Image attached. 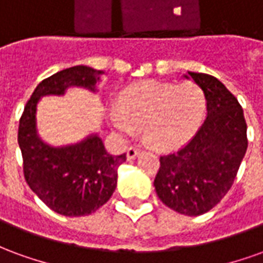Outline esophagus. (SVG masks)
I'll return each instance as SVG.
<instances>
[{
    "label": "esophagus",
    "instance_id": "obj_1",
    "mask_svg": "<svg viewBox=\"0 0 263 263\" xmlns=\"http://www.w3.org/2000/svg\"><path fill=\"white\" fill-rule=\"evenodd\" d=\"M138 154H139V149L131 146V148H128V151H126V158H128V160H131L134 158H137Z\"/></svg>",
    "mask_w": 263,
    "mask_h": 263
}]
</instances>
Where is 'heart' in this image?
Here are the masks:
<instances>
[{
    "label": "heart",
    "instance_id": "obj_1",
    "mask_svg": "<svg viewBox=\"0 0 263 263\" xmlns=\"http://www.w3.org/2000/svg\"><path fill=\"white\" fill-rule=\"evenodd\" d=\"M205 114V98L193 81H139L121 92L108 120L121 137H132L142 126L154 148L173 149L193 137Z\"/></svg>",
    "mask_w": 263,
    "mask_h": 263
}]
</instances>
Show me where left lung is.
<instances>
[{"label": "left lung", "mask_w": 263, "mask_h": 263, "mask_svg": "<svg viewBox=\"0 0 263 263\" xmlns=\"http://www.w3.org/2000/svg\"><path fill=\"white\" fill-rule=\"evenodd\" d=\"M204 92L207 118L179 151L160 156L155 190L184 215H201L220 203L235 180L247 148V122L238 100L218 79L187 71Z\"/></svg>", "instance_id": "obj_1"}]
</instances>
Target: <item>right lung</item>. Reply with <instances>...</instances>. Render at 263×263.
I'll return each mask as SVG.
<instances>
[{"mask_svg":"<svg viewBox=\"0 0 263 263\" xmlns=\"http://www.w3.org/2000/svg\"><path fill=\"white\" fill-rule=\"evenodd\" d=\"M101 74V70L74 66L45 79L32 92L20 121L18 143L26 183L49 209L66 217L91 214L107 203L126 156L108 154L97 134L59 148L45 143L37 135L36 105L43 96H63L69 87L96 91Z\"/></svg>","mask_w":263,"mask_h":263,"instance_id":"right-lung-1","label":"right lung"}]
</instances>
